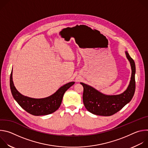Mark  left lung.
<instances>
[{
    "label": "left lung",
    "instance_id": "obj_1",
    "mask_svg": "<svg viewBox=\"0 0 148 148\" xmlns=\"http://www.w3.org/2000/svg\"><path fill=\"white\" fill-rule=\"evenodd\" d=\"M125 55L131 67V77L129 85L123 92L117 95L104 94L94 87L80 82L84 87L83 102L86 108L91 113L100 116H111L120 111L134 97L135 91V64L127 51Z\"/></svg>",
    "mask_w": 148,
    "mask_h": 148
}]
</instances>
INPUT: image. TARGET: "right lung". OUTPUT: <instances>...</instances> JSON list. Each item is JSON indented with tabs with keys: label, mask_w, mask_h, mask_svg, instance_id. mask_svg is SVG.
<instances>
[{
	"label": "right lung",
	"mask_w": 148,
	"mask_h": 148,
	"mask_svg": "<svg viewBox=\"0 0 148 148\" xmlns=\"http://www.w3.org/2000/svg\"><path fill=\"white\" fill-rule=\"evenodd\" d=\"M12 75V70L10 87L14 99L23 110L35 116L46 115L57 111L60 107L64 93L75 83L74 81H72L64 84L49 97L43 98H33L25 96L17 90L14 85Z\"/></svg>",
	"instance_id": "1"
}]
</instances>
